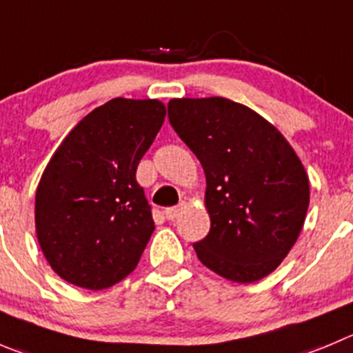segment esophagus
Masks as SVG:
<instances>
[{
    "mask_svg": "<svg viewBox=\"0 0 353 353\" xmlns=\"http://www.w3.org/2000/svg\"><path fill=\"white\" fill-rule=\"evenodd\" d=\"M181 210H183V205H176V207H167L165 209V217L169 219V221H174L177 216L181 214Z\"/></svg>",
    "mask_w": 353,
    "mask_h": 353,
    "instance_id": "obj_1",
    "label": "esophagus"
}]
</instances>
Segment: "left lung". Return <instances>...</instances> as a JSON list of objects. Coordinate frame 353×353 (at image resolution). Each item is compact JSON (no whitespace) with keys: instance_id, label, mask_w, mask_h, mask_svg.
Masks as SVG:
<instances>
[{"instance_id":"obj_1","label":"left lung","mask_w":353,"mask_h":353,"mask_svg":"<svg viewBox=\"0 0 353 353\" xmlns=\"http://www.w3.org/2000/svg\"><path fill=\"white\" fill-rule=\"evenodd\" d=\"M169 121L205 172L210 232L193 243L199 259L240 284L270 275L310 203L298 154L265 118L225 97L172 99Z\"/></svg>"}]
</instances>
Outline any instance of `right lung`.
Returning <instances> with one entry per match:
<instances>
[{"label":"right lung","mask_w":353,"mask_h":353,"mask_svg":"<svg viewBox=\"0 0 353 353\" xmlns=\"http://www.w3.org/2000/svg\"><path fill=\"white\" fill-rule=\"evenodd\" d=\"M165 106L117 97L69 132L36 190L34 221L48 265L65 282L101 291L136 270L154 230L137 184Z\"/></svg>","instance_id":"add662e5"}]
</instances>
